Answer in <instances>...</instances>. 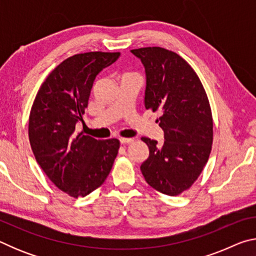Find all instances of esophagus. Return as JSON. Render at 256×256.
Here are the masks:
<instances>
[{
  "label": "esophagus",
  "mask_w": 256,
  "mask_h": 256,
  "mask_svg": "<svg viewBox=\"0 0 256 256\" xmlns=\"http://www.w3.org/2000/svg\"><path fill=\"white\" fill-rule=\"evenodd\" d=\"M132 141H133L132 138H120V144H131Z\"/></svg>",
  "instance_id": "34e87169"
}]
</instances>
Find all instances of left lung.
<instances>
[{"mask_svg":"<svg viewBox=\"0 0 256 256\" xmlns=\"http://www.w3.org/2000/svg\"><path fill=\"white\" fill-rule=\"evenodd\" d=\"M146 74V110L162 112L157 122L164 142L144 136L149 157L141 164L151 188L176 196L188 190L208 162L214 141L209 99L193 68L178 54L162 47L132 50Z\"/></svg>","mask_w":256,"mask_h":256,"instance_id":"8db88e82","label":"left lung"}]
</instances>
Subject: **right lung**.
Instances as JSON below:
<instances>
[{
    "label": "right lung",
    "instance_id": "right-lung-1",
    "mask_svg": "<svg viewBox=\"0 0 256 256\" xmlns=\"http://www.w3.org/2000/svg\"><path fill=\"white\" fill-rule=\"evenodd\" d=\"M120 52H88L63 60L52 71L34 97L29 115L32 150L56 188L78 198L98 188L118 154V138L96 140L76 133L94 78L120 58Z\"/></svg>",
    "mask_w": 256,
    "mask_h": 256
}]
</instances>
